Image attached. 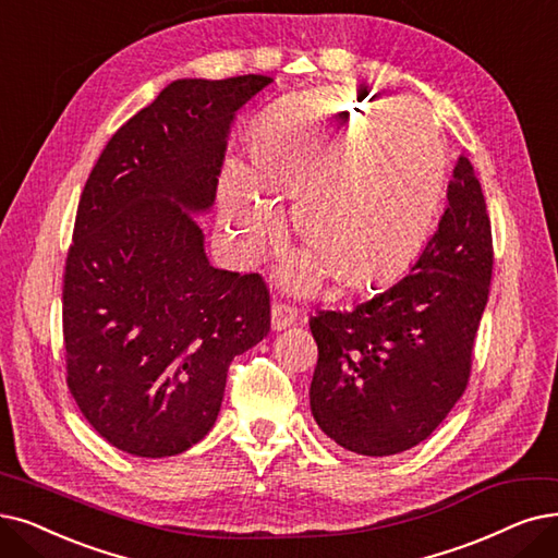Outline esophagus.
<instances>
[{"mask_svg":"<svg viewBox=\"0 0 558 558\" xmlns=\"http://www.w3.org/2000/svg\"><path fill=\"white\" fill-rule=\"evenodd\" d=\"M298 320V306L288 304V302H275L272 304V329H286L295 325Z\"/></svg>","mask_w":558,"mask_h":558,"instance_id":"1","label":"esophagus"}]
</instances>
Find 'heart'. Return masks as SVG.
Returning <instances> with one entry per match:
<instances>
[{
	"label": "heart",
	"mask_w": 558,
	"mask_h": 558,
	"mask_svg": "<svg viewBox=\"0 0 558 558\" xmlns=\"http://www.w3.org/2000/svg\"><path fill=\"white\" fill-rule=\"evenodd\" d=\"M447 187V148L426 109L373 105L343 92L293 96L256 123L247 167L219 178V225L252 258L279 231L271 204H293L304 260L343 288L393 279L418 256ZM266 198L263 199L259 194Z\"/></svg>",
	"instance_id": "1"
}]
</instances>
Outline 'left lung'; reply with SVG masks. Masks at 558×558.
Masks as SVG:
<instances>
[{
	"instance_id": "8db88e82",
	"label": "left lung",
	"mask_w": 558,
	"mask_h": 558,
	"mask_svg": "<svg viewBox=\"0 0 558 558\" xmlns=\"http://www.w3.org/2000/svg\"><path fill=\"white\" fill-rule=\"evenodd\" d=\"M447 198L412 272L366 302L308 320L318 343L311 414L352 453L383 458L416 447L470 383L493 279V231L481 183L462 155Z\"/></svg>"
}]
</instances>
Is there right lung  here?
<instances>
[{
  "label": "right lung",
  "instance_id": "add662e5",
  "mask_svg": "<svg viewBox=\"0 0 558 558\" xmlns=\"http://www.w3.org/2000/svg\"><path fill=\"white\" fill-rule=\"evenodd\" d=\"M270 82H171L88 173L63 275L65 383L94 430L130 456L202 441L233 356L270 331L263 277L213 267L194 219L215 202L235 111Z\"/></svg>",
  "mask_w": 558,
  "mask_h": 558
}]
</instances>
